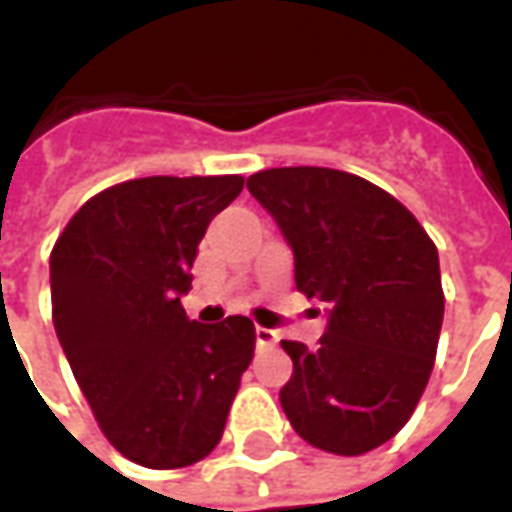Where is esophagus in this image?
Masks as SVG:
<instances>
[{
  "instance_id": "1",
  "label": "esophagus",
  "mask_w": 512,
  "mask_h": 512,
  "mask_svg": "<svg viewBox=\"0 0 512 512\" xmlns=\"http://www.w3.org/2000/svg\"><path fill=\"white\" fill-rule=\"evenodd\" d=\"M257 348H274L279 343V334L274 329H266V326H257L255 329Z\"/></svg>"
}]
</instances>
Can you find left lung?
<instances>
[{"label": "left lung", "instance_id": "8db88e82", "mask_svg": "<svg viewBox=\"0 0 512 512\" xmlns=\"http://www.w3.org/2000/svg\"><path fill=\"white\" fill-rule=\"evenodd\" d=\"M296 257V288L329 307L318 348L282 340L293 378L279 403L301 439L334 455L381 447L428 386L441 318L439 252L403 202L326 167L246 180Z\"/></svg>", "mask_w": 512, "mask_h": 512}]
</instances>
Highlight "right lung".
Returning a JSON list of instances; mask_svg holds the SVG:
<instances>
[{
  "mask_svg": "<svg viewBox=\"0 0 512 512\" xmlns=\"http://www.w3.org/2000/svg\"><path fill=\"white\" fill-rule=\"evenodd\" d=\"M241 175H153L98 191L51 249V321L98 428L147 469L211 455L255 356V323L186 318L180 296Z\"/></svg>",
  "mask_w": 512,
  "mask_h": 512,
  "instance_id": "right-lung-1",
  "label": "right lung"
}]
</instances>
